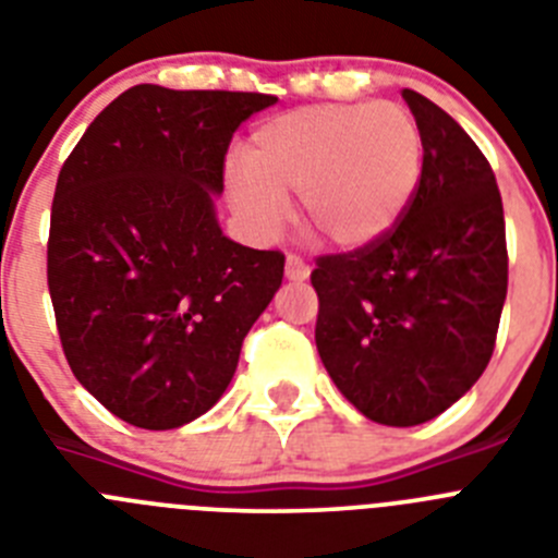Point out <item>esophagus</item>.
<instances>
[{
  "instance_id": "esophagus-1",
  "label": "esophagus",
  "mask_w": 558,
  "mask_h": 558,
  "mask_svg": "<svg viewBox=\"0 0 558 558\" xmlns=\"http://www.w3.org/2000/svg\"><path fill=\"white\" fill-rule=\"evenodd\" d=\"M284 276H288L290 282H304V279L310 276V265L304 263L302 256L290 254L288 263H284Z\"/></svg>"
}]
</instances>
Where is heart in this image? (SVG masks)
<instances>
[{"label": "heart", "mask_w": 558, "mask_h": 558, "mask_svg": "<svg viewBox=\"0 0 558 558\" xmlns=\"http://www.w3.org/2000/svg\"><path fill=\"white\" fill-rule=\"evenodd\" d=\"M418 167L416 120L397 102L307 106L256 128L248 165L229 170V192L259 234L282 229L293 192L304 223L332 245L357 248L397 223Z\"/></svg>", "instance_id": "heart-1"}]
</instances>
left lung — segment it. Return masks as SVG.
I'll list each match as a JSON object with an SVG mask.
<instances>
[{"label": "left lung", "instance_id": "left-lung-1", "mask_svg": "<svg viewBox=\"0 0 558 558\" xmlns=\"http://www.w3.org/2000/svg\"><path fill=\"white\" fill-rule=\"evenodd\" d=\"M402 97L425 147L411 201L386 234L318 256L310 274L329 377L388 427L430 422L475 386L509 288L492 165L445 108L411 88Z\"/></svg>", "mask_w": 558, "mask_h": 558}]
</instances>
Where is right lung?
<instances>
[{
  "label": "right lung",
  "mask_w": 558,
  "mask_h": 558,
  "mask_svg": "<svg viewBox=\"0 0 558 558\" xmlns=\"http://www.w3.org/2000/svg\"><path fill=\"white\" fill-rule=\"evenodd\" d=\"M274 102L140 83L63 161L47 243L58 335L77 383L128 425L209 411L282 284V251L223 236L211 201L234 131Z\"/></svg>",
  "instance_id": "right-lung-1"
}]
</instances>
